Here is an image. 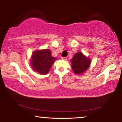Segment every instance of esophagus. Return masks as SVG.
<instances>
[{
  "label": "esophagus",
  "mask_w": 122,
  "mask_h": 122,
  "mask_svg": "<svg viewBox=\"0 0 122 122\" xmlns=\"http://www.w3.org/2000/svg\"><path fill=\"white\" fill-rule=\"evenodd\" d=\"M63 60H67V58L66 57H62L61 58Z\"/></svg>",
  "instance_id": "1"
}]
</instances>
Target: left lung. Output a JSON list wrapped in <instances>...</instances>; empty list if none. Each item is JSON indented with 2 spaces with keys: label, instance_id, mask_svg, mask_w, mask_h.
I'll list each match as a JSON object with an SVG mask.
<instances>
[{
  "label": "left lung",
  "instance_id": "1",
  "mask_svg": "<svg viewBox=\"0 0 122 122\" xmlns=\"http://www.w3.org/2000/svg\"><path fill=\"white\" fill-rule=\"evenodd\" d=\"M91 60L82 52L76 53L71 59L72 68L76 75L85 73L90 66Z\"/></svg>",
  "mask_w": 122,
  "mask_h": 122
}]
</instances>
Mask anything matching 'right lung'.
I'll return each instance as SVG.
<instances>
[{
	"instance_id": "1",
	"label": "right lung",
	"mask_w": 122,
	"mask_h": 122,
	"mask_svg": "<svg viewBox=\"0 0 122 122\" xmlns=\"http://www.w3.org/2000/svg\"><path fill=\"white\" fill-rule=\"evenodd\" d=\"M56 59L57 58L51 56L49 49L35 51L32 54L30 64L34 71L41 75H46Z\"/></svg>"
}]
</instances>
